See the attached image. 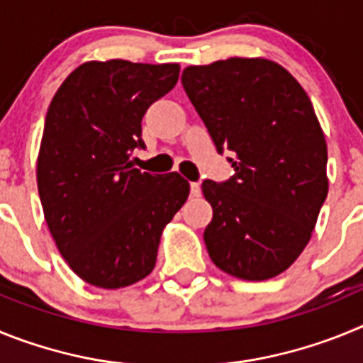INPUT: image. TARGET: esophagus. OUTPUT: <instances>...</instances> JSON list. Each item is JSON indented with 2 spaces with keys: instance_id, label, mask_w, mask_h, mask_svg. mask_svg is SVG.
I'll return each mask as SVG.
<instances>
[{
  "instance_id": "34e87169",
  "label": "esophagus",
  "mask_w": 363,
  "mask_h": 363,
  "mask_svg": "<svg viewBox=\"0 0 363 363\" xmlns=\"http://www.w3.org/2000/svg\"><path fill=\"white\" fill-rule=\"evenodd\" d=\"M201 194V187L200 184H196V182H192L191 184V196L192 198H198Z\"/></svg>"
}]
</instances>
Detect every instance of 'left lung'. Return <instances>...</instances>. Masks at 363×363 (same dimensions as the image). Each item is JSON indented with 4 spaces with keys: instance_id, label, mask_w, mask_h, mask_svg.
<instances>
[{
    "instance_id": "left-lung-1",
    "label": "left lung",
    "mask_w": 363,
    "mask_h": 363,
    "mask_svg": "<svg viewBox=\"0 0 363 363\" xmlns=\"http://www.w3.org/2000/svg\"><path fill=\"white\" fill-rule=\"evenodd\" d=\"M182 83L234 176L201 184L213 220L203 233L218 269L240 280L274 278L313 236L329 191L327 143L293 74L267 57L191 65Z\"/></svg>"
}]
</instances>
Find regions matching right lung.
<instances>
[{"label":"right lung","mask_w":363,"mask_h":363,"mask_svg":"<svg viewBox=\"0 0 363 363\" xmlns=\"http://www.w3.org/2000/svg\"><path fill=\"white\" fill-rule=\"evenodd\" d=\"M178 74V63L85 62L47 111L36 165L45 221L67 265L99 289L149 277L163 229L187 201L184 176L130 163L143 114Z\"/></svg>","instance_id":"add662e5"}]
</instances>
